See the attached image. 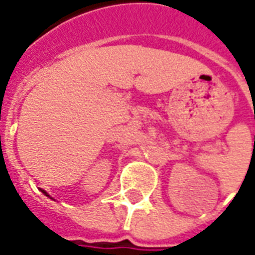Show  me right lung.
Masks as SVG:
<instances>
[{
    "label": "right lung",
    "mask_w": 255,
    "mask_h": 255,
    "mask_svg": "<svg viewBox=\"0 0 255 255\" xmlns=\"http://www.w3.org/2000/svg\"><path fill=\"white\" fill-rule=\"evenodd\" d=\"M41 191H42V192H43V194H45V195H46V197H49V198H50V199H53V198H52V197H50V195H49V194H47V192H46V191H45V190H42V188H41Z\"/></svg>",
    "instance_id": "right-lung-1"
}]
</instances>
